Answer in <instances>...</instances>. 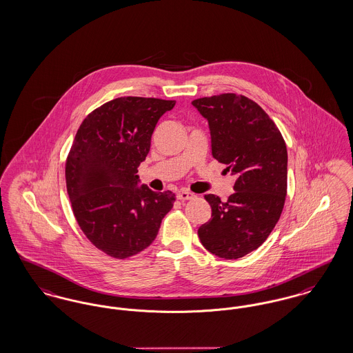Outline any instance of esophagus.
I'll list each match as a JSON object with an SVG mask.
<instances>
[{
	"mask_svg": "<svg viewBox=\"0 0 353 353\" xmlns=\"http://www.w3.org/2000/svg\"><path fill=\"white\" fill-rule=\"evenodd\" d=\"M176 198L179 199V201H191V199H194L195 198V194H192V192H190V191H181V192H178L176 194Z\"/></svg>",
	"mask_w": 353,
	"mask_h": 353,
	"instance_id": "obj_1",
	"label": "esophagus"
}]
</instances>
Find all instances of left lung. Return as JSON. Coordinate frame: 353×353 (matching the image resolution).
I'll list each match as a JSON object with an SVG mask.
<instances>
[{
	"mask_svg": "<svg viewBox=\"0 0 353 353\" xmlns=\"http://www.w3.org/2000/svg\"><path fill=\"white\" fill-rule=\"evenodd\" d=\"M192 105L208 121L212 157L236 175L225 202L204 195L211 219L198 236L223 259H239L260 247L281 215L287 195V148L275 122L256 102L234 93L204 97Z\"/></svg>",
	"mask_w": 353,
	"mask_h": 353,
	"instance_id": "8db88e82",
	"label": "left lung"
}]
</instances>
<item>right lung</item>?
Listing matches in <instances>:
<instances>
[{"instance_id": "1", "label": "right lung", "mask_w": 353, "mask_h": 353, "mask_svg": "<svg viewBox=\"0 0 353 353\" xmlns=\"http://www.w3.org/2000/svg\"><path fill=\"white\" fill-rule=\"evenodd\" d=\"M175 101L121 97L90 112L75 134L65 168L75 219L98 250L126 259L148 248L172 208V191L138 187L151 135Z\"/></svg>"}]
</instances>
